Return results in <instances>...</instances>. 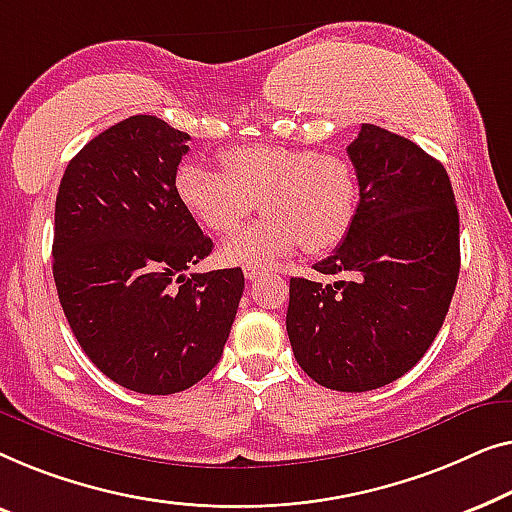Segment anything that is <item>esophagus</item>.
I'll return each instance as SVG.
<instances>
[{
	"instance_id": "esophagus-1",
	"label": "esophagus",
	"mask_w": 512,
	"mask_h": 512,
	"mask_svg": "<svg viewBox=\"0 0 512 512\" xmlns=\"http://www.w3.org/2000/svg\"><path fill=\"white\" fill-rule=\"evenodd\" d=\"M262 266H246V269H243V276H246L248 280H257L259 276H262Z\"/></svg>"
}]
</instances>
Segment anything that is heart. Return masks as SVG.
I'll use <instances>...</instances> for the list:
<instances>
[{
    "mask_svg": "<svg viewBox=\"0 0 512 512\" xmlns=\"http://www.w3.org/2000/svg\"><path fill=\"white\" fill-rule=\"evenodd\" d=\"M222 171L185 162L174 187L181 206L215 234L234 232L257 208L264 218L229 236L227 264L266 266L297 253H325L348 236L359 204V181L343 155L313 148L236 146L220 155Z\"/></svg>",
    "mask_w": 512,
    "mask_h": 512,
    "instance_id": "b5f03b06",
    "label": "heart"
}]
</instances>
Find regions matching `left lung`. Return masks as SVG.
Returning a JSON list of instances; mask_svg holds the SVG:
<instances>
[{"mask_svg":"<svg viewBox=\"0 0 512 512\" xmlns=\"http://www.w3.org/2000/svg\"><path fill=\"white\" fill-rule=\"evenodd\" d=\"M359 204L341 246L292 278L287 336L301 369L338 392L390 385L420 362L459 278V213L448 171L413 141L362 125L348 146Z\"/></svg>","mask_w":512,"mask_h":512,"instance_id":"8db88e82","label":"left lung"}]
</instances>
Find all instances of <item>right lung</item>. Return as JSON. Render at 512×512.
I'll return each mask as SVG.
<instances>
[{
  "label": "right lung",
  "mask_w": 512,
  "mask_h": 512,
  "mask_svg": "<svg viewBox=\"0 0 512 512\" xmlns=\"http://www.w3.org/2000/svg\"><path fill=\"white\" fill-rule=\"evenodd\" d=\"M190 136L132 115L67 164L55 201L53 278L85 355L113 383L176 394L220 362L243 271H185L213 241L176 197Z\"/></svg>",
  "instance_id": "right-lung-1"
}]
</instances>
